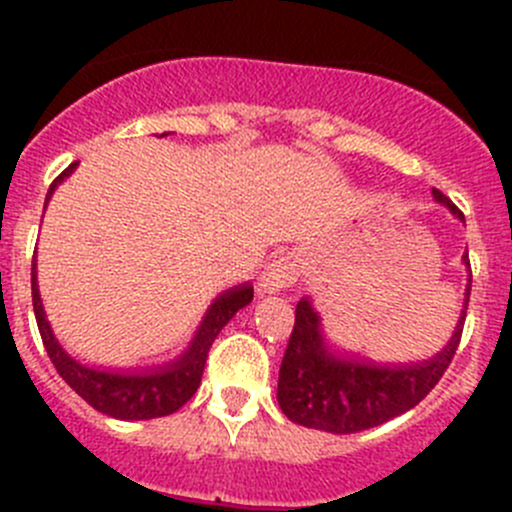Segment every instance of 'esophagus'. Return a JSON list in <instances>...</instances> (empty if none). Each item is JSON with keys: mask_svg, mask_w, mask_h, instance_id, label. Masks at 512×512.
<instances>
[{"mask_svg": "<svg viewBox=\"0 0 512 512\" xmlns=\"http://www.w3.org/2000/svg\"><path fill=\"white\" fill-rule=\"evenodd\" d=\"M299 277V265L294 257H280L272 265H267V270L260 277V294H277L282 289L292 287Z\"/></svg>", "mask_w": 512, "mask_h": 512, "instance_id": "obj_1", "label": "esophagus"}]
</instances>
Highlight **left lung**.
Masks as SVG:
<instances>
[{"label": "left lung", "mask_w": 512, "mask_h": 512, "mask_svg": "<svg viewBox=\"0 0 512 512\" xmlns=\"http://www.w3.org/2000/svg\"><path fill=\"white\" fill-rule=\"evenodd\" d=\"M433 198L436 203L446 205L458 220H463L461 210L441 190L433 188ZM463 265L471 272L468 255H463ZM468 297H471V275H468L461 317L446 347L431 359L401 366L334 354L324 342L317 309L307 297L299 299L292 337L277 381L280 409L289 421L299 426L329 433L366 431L406 414L438 384L443 371L451 364L461 342Z\"/></svg>", "instance_id": "left-lung-1"}]
</instances>
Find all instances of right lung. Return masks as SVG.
<instances>
[{"label":"right lung","instance_id":"1","mask_svg":"<svg viewBox=\"0 0 512 512\" xmlns=\"http://www.w3.org/2000/svg\"><path fill=\"white\" fill-rule=\"evenodd\" d=\"M79 163H71L59 178L51 183L49 193H46V203L54 195L56 185L64 178L74 173ZM44 203V208H46ZM32 302H34V317L39 324L41 342H44L46 354H49L51 364L56 366L61 379L81 396L89 406H94L101 414L111 418H121V421H146V418H160L178 411L190 396L198 391L200 376H203L205 359H208L210 347H213L215 337L220 329L240 312L245 304L252 302V285H237L227 292L215 297L210 309L205 312L203 322H200L198 332H195L193 342L188 344L178 359L168 361L165 366H153L146 371H116V369H98V366L81 364L74 359L59 339L51 332V324L46 319L44 304H41L39 282H36V260L32 265Z\"/></svg>","mask_w":512,"mask_h":512}]
</instances>
